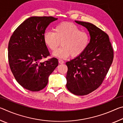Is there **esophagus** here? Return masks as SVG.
<instances>
[{
  "label": "esophagus",
  "mask_w": 123,
  "mask_h": 123,
  "mask_svg": "<svg viewBox=\"0 0 123 123\" xmlns=\"http://www.w3.org/2000/svg\"><path fill=\"white\" fill-rule=\"evenodd\" d=\"M59 63H60V64H62V63H64V61L61 59H59Z\"/></svg>",
  "instance_id": "esophagus-1"
}]
</instances>
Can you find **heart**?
<instances>
[{"mask_svg":"<svg viewBox=\"0 0 123 123\" xmlns=\"http://www.w3.org/2000/svg\"><path fill=\"white\" fill-rule=\"evenodd\" d=\"M88 32L80 30L75 24L70 22H63L54 28L53 32H47L44 41L52 51L55 50L61 42V47L53 53L54 56L66 59L72 55L76 57L83 53L89 43Z\"/></svg>","mask_w":123,"mask_h":123,"instance_id":"obj_1","label":"heart"}]
</instances>
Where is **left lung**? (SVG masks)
Segmentation results:
<instances>
[{"mask_svg": "<svg viewBox=\"0 0 123 123\" xmlns=\"http://www.w3.org/2000/svg\"><path fill=\"white\" fill-rule=\"evenodd\" d=\"M87 29L91 36L83 53L66 62V87L76 95L88 94L102 84L113 60V49L106 33L88 22L76 21Z\"/></svg>", "mask_w": 123, "mask_h": 123, "instance_id": "obj_1", "label": "left lung"}]
</instances>
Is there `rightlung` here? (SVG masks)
<instances>
[{
  "label": "right lung",
  "mask_w": 123,
  "mask_h": 123,
  "mask_svg": "<svg viewBox=\"0 0 123 123\" xmlns=\"http://www.w3.org/2000/svg\"><path fill=\"white\" fill-rule=\"evenodd\" d=\"M57 19L53 17H31L18 26L10 39L8 59L10 69L19 84L28 90L37 92L45 87L48 77L59 64L50 56L44 41L45 31Z\"/></svg>",
  "instance_id": "1"
}]
</instances>
